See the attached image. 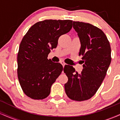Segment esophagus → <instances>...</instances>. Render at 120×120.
I'll list each match as a JSON object with an SVG mask.
<instances>
[{
    "label": "esophagus",
    "mask_w": 120,
    "mask_h": 120,
    "mask_svg": "<svg viewBox=\"0 0 120 120\" xmlns=\"http://www.w3.org/2000/svg\"><path fill=\"white\" fill-rule=\"evenodd\" d=\"M60 63L62 64V65L63 66V67H64L65 65V62L64 61H63V60H61V61H60Z\"/></svg>",
    "instance_id": "1"
}]
</instances>
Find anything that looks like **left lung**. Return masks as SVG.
<instances>
[{
  "label": "left lung",
  "mask_w": 120,
  "mask_h": 120,
  "mask_svg": "<svg viewBox=\"0 0 120 120\" xmlns=\"http://www.w3.org/2000/svg\"><path fill=\"white\" fill-rule=\"evenodd\" d=\"M73 26L80 40L79 55L83 56V69L78 73L72 66H65L64 71L68 81L64 86L71 99L81 101L90 99L101 85L111 64V49L100 29L79 21H73Z\"/></svg>",
  "instance_id": "8db88e82"
}]
</instances>
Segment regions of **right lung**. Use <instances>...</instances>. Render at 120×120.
Returning <instances> with one entry per match:
<instances>
[{"label":"right lung","instance_id":"add662e5","mask_svg":"<svg viewBox=\"0 0 120 120\" xmlns=\"http://www.w3.org/2000/svg\"><path fill=\"white\" fill-rule=\"evenodd\" d=\"M71 20H46L29 29L21 42L17 55V74L24 93L33 99L49 95L52 85L63 71L60 63L48 59L50 49L59 38L72 28Z\"/></svg>","mask_w":120,"mask_h":120}]
</instances>
